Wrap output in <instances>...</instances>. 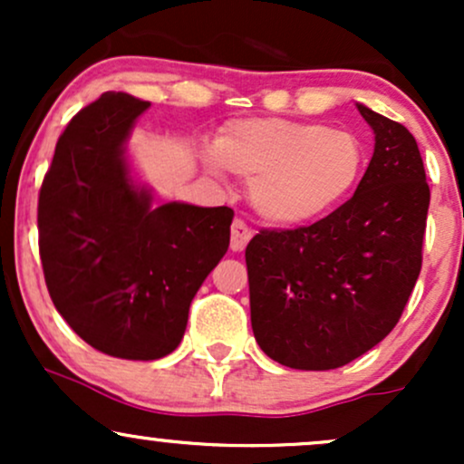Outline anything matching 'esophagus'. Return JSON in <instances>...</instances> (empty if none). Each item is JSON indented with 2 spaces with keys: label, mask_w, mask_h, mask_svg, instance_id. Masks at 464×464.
<instances>
[{
  "label": "esophagus",
  "mask_w": 464,
  "mask_h": 464,
  "mask_svg": "<svg viewBox=\"0 0 464 464\" xmlns=\"http://www.w3.org/2000/svg\"><path fill=\"white\" fill-rule=\"evenodd\" d=\"M253 237V231H250L248 225L244 220H236L231 225V250L233 253H242L246 248V244Z\"/></svg>",
  "instance_id": "1"
}]
</instances>
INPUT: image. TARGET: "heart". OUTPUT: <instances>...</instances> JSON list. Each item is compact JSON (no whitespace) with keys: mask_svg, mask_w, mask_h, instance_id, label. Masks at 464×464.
I'll return each mask as SVG.
<instances>
[{"mask_svg":"<svg viewBox=\"0 0 464 464\" xmlns=\"http://www.w3.org/2000/svg\"><path fill=\"white\" fill-rule=\"evenodd\" d=\"M211 172L222 165L248 180L255 211L276 227H303L338 209L366 168L364 143L349 130L279 117L233 120L216 148H202Z\"/></svg>","mask_w":464,"mask_h":464,"instance_id":"heart-1","label":"heart"}]
</instances>
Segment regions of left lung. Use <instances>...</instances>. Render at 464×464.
<instances>
[{
	"label": "left lung",
	"instance_id": "left-lung-1",
	"mask_svg": "<svg viewBox=\"0 0 464 464\" xmlns=\"http://www.w3.org/2000/svg\"><path fill=\"white\" fill-rule=\"evenodd\" d=\"M358 106L375 135L351 200L310 227L259 231L246 246L250 324L290 369L349 364L392 332L420 273L430 188L406 126Z\"/></svg>",
	"mask_w": 464,
	"mask_h": 464
}]
</instances>
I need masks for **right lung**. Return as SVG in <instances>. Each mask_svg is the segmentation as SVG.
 Returning <instances> with one entry per match:
<instances>
[{
  "instance_id": "1",
  "label": "right lung",
  "mask_w": 464,
  "mask_h": 464,
  "mask_svg": "<svg viewBox=\"0 0 464 464\" xmlns=\"http://www.w3.org/2000/svg\"><path fill=\"white\" fill-rule=\"evenodd\" d=\"M150 102L102 93L67 124L39 194V250L58 314L121 360L172 353L191 299L225 257L233 209L154 205L129 137Z\"/></svg>"
}]
</instances>
